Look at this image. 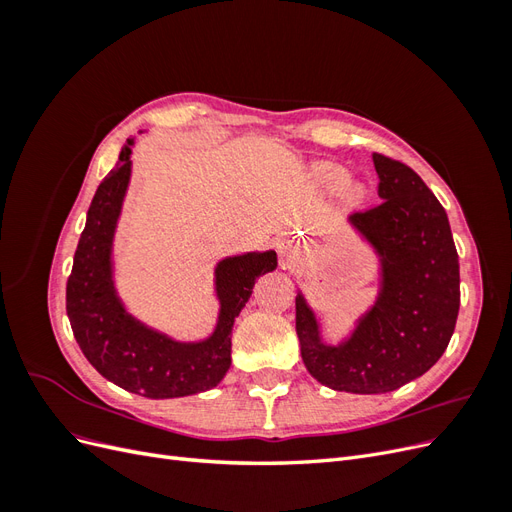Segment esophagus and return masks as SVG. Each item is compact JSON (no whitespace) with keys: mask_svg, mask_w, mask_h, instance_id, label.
I'll return each instance as SVG.
<instances>
[{"mask_svg":"<svg viewBox=\"0 0 512 512\" xmlns=\"http://www.w3.org/2000/svg\"><path fill=\"white\" fill-rule=\"evenodd\" d=\"M277 256H280V262L286 265H292V262H297L301 256V245L294 241V239H284L277 247Z\"/></svg>","mask_w":512,"mask_h":512,"instance_id":"esophagus-1","label":"esophagus"}]
</instances>
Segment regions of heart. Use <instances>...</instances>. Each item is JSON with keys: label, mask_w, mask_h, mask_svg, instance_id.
<instances>
[{"label": "heart", "mask_w": 512, "mask_h": 512, "mask_svg": "<svg viewBox=\"0 0 512 512\" xmlns=\"http://www.w3.org/2000/svg\"><path fill=\"white\" fill-rule=\"evenodd\" d=\"M348 177H350V173L342 164L320 162V164L314 166V179L318 181L322 190L339 192V190L346 187L347 190L344 191V194H346L348 203L350 205H361L363 200L367 198V188L359 181H350L349 185L346 186L345 183L348 182Z\"/></svg>", "instance_id": "b5f03b06"}]
</instances>
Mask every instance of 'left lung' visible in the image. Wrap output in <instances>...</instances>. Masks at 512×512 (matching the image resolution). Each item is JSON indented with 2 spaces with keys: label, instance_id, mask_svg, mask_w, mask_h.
Wrapping results in <instances>:
<instances>
[{
  "label": "left lung",
  "instance_id": "left-lung-1",
  "mask_svg": "<svg viewBox=\"0 0 512 512\" xmlns=\"http://www.w3.org/2000/svg\"><path fill=\"white\" fill-rule=\"evenodd\" d=\"M382 205L350 228L374 254L380 288L337 344L297 290V335L309 374L333 391L378 395L421 378L451 342L459 314V256L438 198L412 168L374 153Z\"/></svg>",
  "mask_w": 512,
  "mask_h": 512
}]
</instances>
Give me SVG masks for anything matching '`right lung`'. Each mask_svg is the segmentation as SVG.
Masks as SVG:
<instances>
[{
  "label": "right lung",
  "instance_id": "1",
  "mask_svg": "<svg viewBox=\"0 0 512 512\" xmlns=\"http://www.w3.org/2000/svg\"><path fill=\"white\" fill-rule=\"evenodd\" d=\"M136 143L128 138L91 200L66 288V309L76 344L108 382L149 399L188 397L224 380L230 369L232 324L250 301L258 277L277 269V254L243 252L218 260L213 269L218 318L203 339L183 342L134 316L117 290L115 232L130 188Z\"/></svg>",
  "mask_w": 512,
  "mask_h": 512
}]
</instances>
